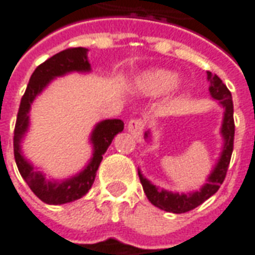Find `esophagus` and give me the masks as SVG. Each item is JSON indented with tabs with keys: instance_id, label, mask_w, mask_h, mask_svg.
Returning <instances> with one entry per match:
<instances>
[{
	"instance_id": "esophagus-1",
	"label": "esophagus",
	"mask_w": 255,
	"mask_h": 255,
	"mask_svg": "<svg viewBox=\"0 0 255 255\" xmlns=\"http://www.w3.org/2000/svg\"><path fill=\"white\" fill-rule=\"evenodd\" d=\"M144 122L142 119H131L128 122V131L132 133L135 138H140V135L143 133Z\"/></svg>"
}]
</instances>
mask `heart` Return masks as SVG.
<instances>
[{"label": "heart", "mask_w": 255, "mask_h": 255, "mask_svg": "<svg viewBox=\"0 0 255 255\" xmlns=\"http://www.w3.org/2000/svg\"><path fill=\"white\" fill-rule=\"evenodd\" d=\"M176 75L165 69H155L144 73L142 78V87L150 94H160L169 90L175 84Z\"/></svg>", "instance_id": "heart-1"}]
</instances>
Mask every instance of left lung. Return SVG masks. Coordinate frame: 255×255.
Segmentation results:
<instances>
[{
  "label": "left lung",
  "mask_w": 255,
  "mask_h": 255,
  "mask_svg": "<svg viewBox=\"0 0 255 255\" xmlns=\"http://www.w3.org/2000/svg\"><path fill=\"white\" fill-rule=\"evenodd\" d=\"M208 80L209 91H210L212 97L219 100L220 104L225 108L224 122H223V128H221V133L224 136V149H223L217 165L210 173V176L208 177V183L199 191L188 192V194H179V192L173 194V192L165 191V190H158L147 179H144L140 172H138L139 179H140L142 187H143V191L146 192L147 199L154 206L162 209L165 212L186 213V212H190L192 209L199 206L208 198L217 192L220 186L224 182L225 175L228 171L231 155H232V150H234V136H235L232 95H231L230 90L227 89V86L223 83V80L216 73L208 72ZM144 135H146V138L149 136L147 133H144Z\"/></svg>",
  "instance_id": "left-lung-1"
}]
</instances>
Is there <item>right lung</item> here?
<instances>
[{"label":"right lung","instance_id":"obj_1","mask_svg":"<svg viewBox=\"0 0 255 255\" xmlns=\"http://www.w3.org/2000/svg\"><path fill=\"white\" fill-rule=\"evenodd\" d=\"M87 49L84 47H69L63 52L54 54L53 57L47 58L45 63L38 65L32 72L25 89L24 95L20 101L16 126H14L13 135V153L16 165L19 168L21 177L28 184L31 191L35 194L41 201L49 205H61V203L73 202L79 198H82L89 191L95 180V175L98 171L102 155L112 143L115 135L122 132L124 128V123L119 119L113 120H104L93 131L91 142L94 144V154L90 161V164L84 171H82L75 177H71L65 182H49L45 179L41 172H36L30 162L24 160L20 151V140L28 128V112L32 101L42 90L45 89L47 83L56 76H61L64 73L79 71L87 72L90 71V64L87 61Z\"/></svg>","mask_w":255,"mask_h":255}]
</instances>
